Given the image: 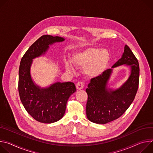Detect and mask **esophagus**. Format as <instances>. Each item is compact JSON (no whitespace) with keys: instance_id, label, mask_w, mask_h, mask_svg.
I'll return each instance as SVG.
<instances>
[{"instance_id":"34e87169","label":"esophagus","mask_w":153,"mask_h":153,"mask_svg":"<svg viewBox=\"0 0 153 153\" xmlns=\"http://www.w3.org/2000/svg\"><path fill=\"white\" fill-rule=\"evenodd\" d=\"M76 88L77 89V90H81V89H83V88H84V84H83V82H81V81H79L76 84Z\"/></svg>"}]
</instances>
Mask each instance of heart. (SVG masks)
<instances>
[{
	"mask_svg": "<svg viewBox=\"0 0 153 153\" xmlns=\"http://www.w3.org/2000/svg\"><path fill=\"white\" fill-rule=\"evenodd\" d=\"M110 59V55L106 50L90 47L72 56L73 63L78 67H85V72L92 76H97L102 74L106 68ZM68 71L74 72L71 64H65Z\"/></svg>",
	"mask_w": 153,
	"mask_h": 153,
	"instance_id": "1",
	"label": "heart"
}]
</instances>
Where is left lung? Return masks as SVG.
Here are the masks:
<instances>
[{
	"instance_id": "left-lung-1",
	"label": "left lung",
	"mask_w": 153,
	"mask_h": 153,
	"mask_svg": "<svg viewBox=\"0 0 153 153\" xmlns=\"http://www.w3.org/2000/svg\"><path fill=\"white\" fill-rule=\"evenodd\" d=\"M125 64L131 67V74L127 81L118 89L107 88L112 72L107 69L102 74L92 78L86 89L88 98L86 111L87 118L97 124H106L122 116L130 106L136 95L139 82V65L136 57L126 45L122 58L112 67Z\"/></svg>"
}]
</instances>
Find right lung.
Listing matches in <instances>:
<instances>
[{
	"label": "right lung",
	"mask_w": 153,
	"mask_h": 153,
	"mask_svg": "<svg viewBox=\"0 0 153 153\" xmlns=\"http://www.w3.org/2000/svg\"><path fill=\"white\" fill-rule=\"evenodd\" d=\"M64 41L59 36L43 35L29 47L21 61L18 82L20 99L27 112L41 123L59 120L65 114L68 99L76 91L72 82H57L41 88L34 83L30 75L33 59L45 54L49 45Z\"/></svg>",
	"instance_id": "right-lung-1"
}]
</instances>
